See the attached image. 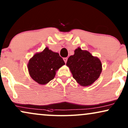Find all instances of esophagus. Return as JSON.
Here are the masks:
<instances>
[{
	"label": "esophagus",
	"instance_id": "1",
	"mask_svg": "<svg viewBox=\"0 0 128 128\" xmlns=\"http://www.w3.org/2000/svg\"><path fill=\"white\" fill-rule=\"evenodd\" d=\"M63 60H64V62H65V63H66V62H67V61L68 58H67L66 57V58H64Z\"/></svg>",
	"mask_w": 128,
	"mask_h": 128
}]
</instances>
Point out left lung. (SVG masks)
<instances>
[{
  "instance_id": "left-lung-1",
  "label": "left lung",
  "mask_w": 128,
  "mask_h": 128,
  "mask_svg": "<svg viewBox=\"0 0 128 128\" xmlns=\"http://www.w3.org/2000/svg\"><path fill=\"white\" fill-rule=\"evenodd\" d=\"M73 78L82 86L91 85L98 79L102 72L101 61L87 51L78 48L74 54L68 58L67 64Z\"/></svg>"
}]
</instances>
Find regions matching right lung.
Returning <instances> with one entry per match:
<instances>
[{"mask_svg":"<svg viewBox=\"0 0 128 128\" xmlns=\"http://www.w3.org/2000/svg\"><path fill=\"white\" fill-rule=\"evenodd\" d=\"M64 64L58 53L46 47L42 52L36 53L30 60L28 68L34 80L40 84H45L54 78L56 71Z\"/></svg>","mask_w":128,"mask_h":128,"instance_id":"1","label":"right lung"}]
</instances>
